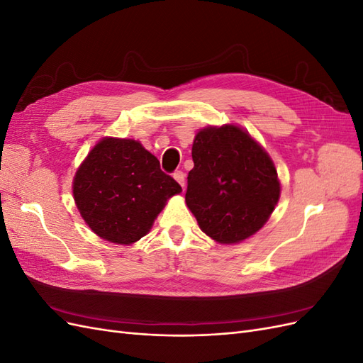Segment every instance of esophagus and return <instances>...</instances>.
Masks as SVG:
<instances>
[{
    "mask_svg": "<svg viewBox=\"0 0 363 363\" xmlns=\"http://www.w3.org/2000/svg\"><path fill=\"white\" fill-rule=\"evenodd\" d=\"M172 177L175 179V182H177L182 188H184V183H186V174L183 171H175Z\"/></svg>",
    "mask_w": 363,
    "mask_h": 363,
    "instance_id": "esophagus-1",
    "label": "esophagus"
}]
</instances>
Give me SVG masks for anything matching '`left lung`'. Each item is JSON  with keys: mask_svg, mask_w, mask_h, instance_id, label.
<instances>
[{"mask_svg": "<svg viewBox=\"0 0 363 363\" xmlns=\"http://www.w3.org/2000/svg\"><path fill=\"white\" fill-rule=\"evenodd\" d=\"M186 204L203 232L223 245L256 235L276 208L281 186L276 164L236 124L196 131Z\"/></svg>", "mask_w": 363, "mask_h": 363, "instance_id": "obj_1", "label": "left lung"}]
</instances>
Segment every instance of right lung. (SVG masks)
Here are the masks:
<instances>
[{"instance_id": "add662e5", "label": "right lung", "mask_w": 363, "mask_h": 363, "mask_svg": "<svg viewBox=\"0 0 363 363\" xmlns=\"http://www.w3.org/2000/svg\"><path fill=\"white\" fill-rule=\"evenodd\" d=\"M182 186L139 140L106 136L77 168L72 195L86 225L107 242L131 245Z\"/></svg>"}]
</instances>
